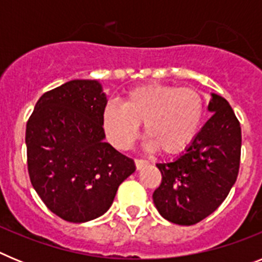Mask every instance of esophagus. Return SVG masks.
I'll return each mask as SVG.
<instances>
[{
  "mask_svg": "<svg viewBox=\"0 0 262 262\" xmlns=\"http://www.w3.org/2000/svg\"><path fill=\"white\" fill-rule=\"evenodd\" d=\"M148 164L147 160L144 159H136L135 160V165H136V169H142L143 166H145Z\"/></svg>",
  "mask_w": 262,
  "mask_h": 262,
  "instance_id": "obj_1",
  "label": "esophagus"
}]
</instances>
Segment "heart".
I'll return each mask as SVG.
<instances>
[{"instance_id": "b5f03b06", "label": "heart", "mask_w": 262, "mask_h": 262, "mask_svg": "<svg viewBox=\"0 0 262 262\" xmlns=\"http://www.w3.org/2000/svg\"><path fill=\"white\" fill-rule=\"evenodd\" d=\"M205 101L193 88L147 84L131 89L123 106L108 102L102 124L110 142L127 149L138 139L144 123L148 148L164 156H176L190 147L202 124Z\"/></svg>"}]
</instances>
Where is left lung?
Returning a JSON list of instances; mask_svg holds the SVG:
<instances>
[{
  "mask_svg": "<svg viewBox=\"0 0 262 262\" xmlns=\"http://www.w3.org/2000/svg\"><path fill=\"white\" fill-rule=\"evenodd\" d=\"M212 117L182 156L157 164L161 184L154 191L157 211L166 221L191 226L222 205L239 174L242 128L230 103L211 94Z\"/></svg>",
  "mask_w": 262,
  "mask_h": 262,
  "instance_id": "1",
  "label": "left lung"
}]
</instances>
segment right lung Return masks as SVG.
<instances>
[{
    "instance_id": "1",
    "label": "right lung",
    "mask_w": 262,
    "mask_h": 262,
    "mask_svg": "<svg viewBox=\"0 0 262 262\" xmlns=\"http://www.w3.org/2000/svg\"><path fill=\"white\" fill-rule=\"evenodd\" d=\"M106 96L96 80H73L39 98L26 126L30 181L48 209L72 223L105 214L135 172L133 159L106 143Z\"/></svg>"
}]
</instances>
